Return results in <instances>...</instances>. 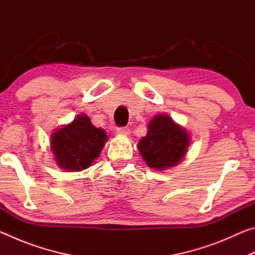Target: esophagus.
<instances>
[{
  "instance_id": "34e87169",
  "label": "esophagus",
  "mask_w": 255,
  "mask_h": 255,
  "mask_svg": "<svg viewBox=\"0 0 255 255\" xmlns=\"http://www.w3.org/2000/svg\"><path fill=\"white\" fill-rule=\"evenodd\" d=\"M117 133H119V135H129L130 133V129L128 127H118Z\"/></svg>"
}]
</instances>
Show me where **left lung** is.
Here are the masks:
<instances>
[{
    "label": "left lung",
    "instance_id": "left-lung-1",
    "mask_svg": "<svg viewBox=\"0 0 255 255\" xmlns=\"http://www.w3.org/2000/svg\"><path fill=\"white\" fill-rule=\"evenodd\" d=\"M189 144L187 131L169 116L157 115L148 125L147 135L138 143V149L148 166L164 170L182 161Z\"/></svg>",
    "mask_w": 255,
    "mask_h": 255
}]
</instances>
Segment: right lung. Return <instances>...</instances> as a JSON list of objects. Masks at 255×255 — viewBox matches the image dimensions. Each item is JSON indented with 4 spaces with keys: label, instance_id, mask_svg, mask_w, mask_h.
Masks as SVG:
<instances>
[{
    "label": "right lung",
    "instance_id": "add662e5",
    "mask_svg": "<svg viewBox=\"0 0 255 255\" xmlns=\"http://www.w3.org/2000/svg\"><path fill=\"white\" fill-rule=\"evenodd\" d=\"M107 139L103 129L96 128L86 116L81 115L72 124L54 132L51 150L59 167L77 172L91 165Z\"/></svg>",
    "mask_w": 255,
    "mask_h": 255
}]
</instances>
